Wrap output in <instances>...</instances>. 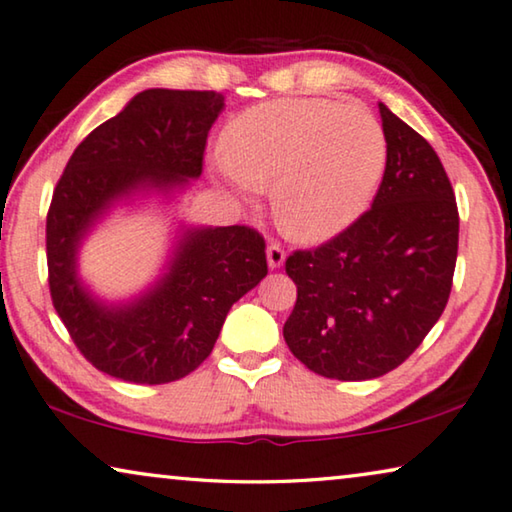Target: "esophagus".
Listing matches in <instances>:
<instances>
[{"mask_svg": "<svg viewBox=\"0 0 512 512\" xmlns=\"http://www.w3.org/2000/svg\"><path fill=\"white\" fill-rule=\"evenodd\" d=\"M283 261H286V251H283V247L277 245V242H270V245H267V265H270L272 270H277V267L283 265Z\"/></svg>", "mask_w": 512, "mask_h": 512, "instance_id": "1", "label": "esophagus"}]
</instances>
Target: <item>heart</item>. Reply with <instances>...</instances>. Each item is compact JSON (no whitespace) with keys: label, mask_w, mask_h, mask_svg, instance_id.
<instances>
[{"label":"heart","mask_w":512,"mask_h":512,"mask_svg":"<svg viewBox=\"0 0 512 512\" xmlns=\"http://www.w3.org/2000/svg\"><path fill=\"white\" fill-rule=\"evenodd\" d=\"M212 171L245 203L272 190L281 231L302 242L343 233L371 206L387 137L371 112L332 100H272L240 112Z\"/></svg>","instance_id":"obj_1"}]
</instances>
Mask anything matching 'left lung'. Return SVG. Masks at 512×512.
Masks as SVG:
<instances>
[{
	"mask_svg": "<svg viewBox=\"0 0 512 512\" xmlns=\"http://www.w3.org/2000/svg\"><path fill=\"white\" fill-rule=\"evenodd\" d=\"M387 169L371 210L325 245L295 251L297 302L283 325L293 355L322 377L373 380L398 368L442 316L460 217L437 153L380 102Z\"/></svg>",
	"mask_w": 512,
	"mask_h": 512,
	"instance_id": "left-lung-1",
	"label": "left lung"
}]
</instances>
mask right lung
I'll return each mask as SVG.
<instances>
[{"mask_svg":"<svg viewBox=\"0 0 512 512\" xmlns=\"http://www.w3.org/2000/svg\"><path fill=\"white\" fill-rule=\"evenodd\" d=\"M215 91L148 89L86 137L47 210V281L70 338L98 371L135 384L190 375L215 348L231 306L267 274L265 240L249 226L183 229L167 272L125 304L100 302L77 274V251L100 217L135 194L169 196L203 171Z\"/></svg>","mask_w":512,"mask_h":512,"instance_id":"1","label":"right lung"}]
</instances>
